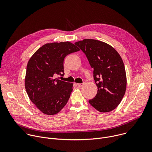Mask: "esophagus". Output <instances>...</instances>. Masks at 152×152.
<instances>
[{
	"label": "esophagus",
	"mask_w": 152,
	"mask_h": 152,
	"mask_svg": "<svg viewBox=\"0 0 152 152\" xmlns=\"http://www.w3.org/2000/svg\"><path fill=\"white\" fill-rule=\"evenodd\" d=\"M84 85V83H77V85L78 86H79V87H82V86Z\"/></svg>",
	"instance_id": "34e87169"
}]
</instances>
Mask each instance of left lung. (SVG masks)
Instances as JSON below:
<instances>
[{"label": "left lung", "mask_w": 152, "mask_h": 152, "mask_svg": "<svg viewBox=\"0 0 152 152\" xmlns=\"http://www.w3.org/2000/svg\"><path fill=\"white\" fill-rule=\"evenodd\" d=\"M94 69L97 93L90 104L101 113L110 112L120 103L127 85L123 61L117 50L107 43L93 39L76 42Z\"/></svg>", "instance_id": "1"}]
</instances>
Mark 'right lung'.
Listing matches in <instances>:
<instances>
[{
	"label": "right lung",
	"instance_id": "right-lung-1",
	"mask_svg": "<svg viewBox=\"0 0 152 152\" xmlns=\"http://www.w3.org/2000/svg\"><path fill=\"white\" fill-rule=\"evenodd\" d=\"M79 50V48L69 41L47 43L29 60L26 91L31 102L42 113L55 115L67 104L73 83L61 80L56 76L64 75L65 57Z\"/></svg>",
	"mask_w": 152,
	"mask_h": 152
}]
</instances>
